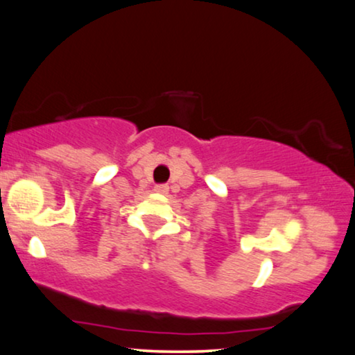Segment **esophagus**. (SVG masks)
Masks as SVG:
<instances>
[{
	"label": "esophagus",
	"instance_id": "34e87169",
	"mask_svg": "<svg viewBox=\"0 0 355 355\" xmlns=\"http://www.w3.org/2000/svg\"><path fill=\"white\" fill-rule=\"evenodd\" d=\"M156 191H159V193H167V191H168V187H167V184H157Z\"/></svg>",
	"mask_w": 355,
	"mask_h": 355
}]
</instances>
